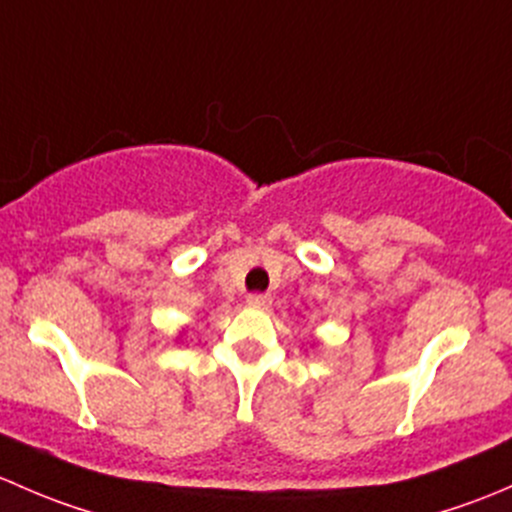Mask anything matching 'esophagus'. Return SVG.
<instances>
[{
	"mask_svg": "<svg viewBox=\"0 0 512 512\" xmlns=\"http://www.w3.org/2000/svg\"><path fill=\"white\" fill-rule=\"evenodd\" d=\"M246 303H249L251 308L266 310V308H271V295H266V293H254V295H249V298H246Z\"/></svg>",
	"mask_w": 512,
	"mask_h": 512,
	"instance_id": "34e87169",
	"label": "esophagus"
}]
</instances>
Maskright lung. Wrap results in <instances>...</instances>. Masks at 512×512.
<instances>
[{"mask_svg":"<svg viewBox=\"0 0 512 512\" xmlns=\"http://www.w3.org/2000/svg\"><path fill=\"white\" fill-rule=\"evenodd\" d=\"M184 335V330H179V333H177V340H179V337H182Z\"/></svg>","mask_w":512,"mask_h":512,"instance_id":"add662e5","label":"right lung"}]
</instances>
